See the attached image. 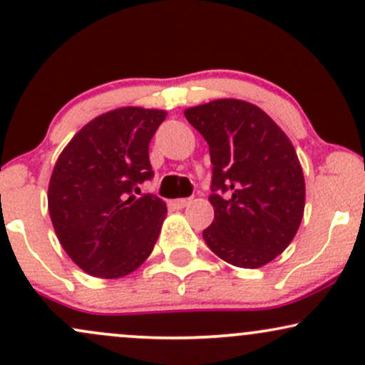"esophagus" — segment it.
I'll return each instance as SVG.
<instances>
[{"mask_svg": "<svg viewBox=\"0 0 365 365\" xmlns=\"http://www.w3.org/2000/svg\"><path fill=\"white\" fill-rule=\"evenodd\" d=\"M190 199H175V201H171V206L176 207V210H182V207L189 206Z\"/></svg>", "mask_w": 365, "mask_h": 365, "instance_id": "1", "label": "esophagus"}]
</instances>
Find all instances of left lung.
Segmentation results:
<instances>
[{"instance_id":"8db88e82","label":"left lung","mask_w":365,"mask_h":365,"mask_svg":"<svg viewBox=\"0 0 365 365\" xmlns=\"http://www.w3.org/2000/svg\"><path fill=\"white\" fill-rule=\"evenodd\" d=\"M210 145L215 220L202 237L223 262L259 268L289 246L305 211V178L287 135L259 107L220 98L187 109Z\"/></svg>"}]
</instances>
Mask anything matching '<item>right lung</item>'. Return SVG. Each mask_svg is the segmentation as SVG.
<instances>
[{"instance_id":"1","label":"right lung","mask_w":365,"mask_h":365,"mask_svg":"<svg viewBox=\"0 0 365 365\" xmlns=\"http://www.w3.org/2000/svg\"><path fill=\"white\" fill-rule=\"evenodd\" d=\"M166 110L121 107L91 119L58 155L48 211L60 244L86 274L118 279L149 258L166 202L140 194L154 176L149 143Z\"/></svg>"}]
</instances>
